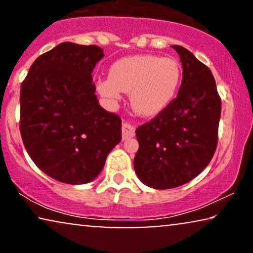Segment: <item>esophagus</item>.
I'll use <instances>...</instances> for the list:
<instances>
[{
    "label": "esophagus",
    "mask_w": 253,
    "mask_h": 253,
    "mask_svg": "<svg viewBox=\"0 0 253 253\" xmlns=\"http://www.w3.org/2000/svg\"><path fill=\"white\" fill-rule=\"evenodd\" d=\"M134 136V129L129 124L124 123L122 126V139L123 140H126V139H130V138H132Z\"/></svg>",
    "instance_id": "esophagus-1"
}]
</instances>
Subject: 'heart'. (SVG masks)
Listing matches in <instances>:
<instances>
[{"label":"heart","mask_w":253,"mask_h":253,"mask_svg":"<svg viewBox=\"0 0 253 253\" xmlns=\"http://www.w3.org/2000/svg\"><path fill=\"white\" fill-rule=\"evenodd\" d=\"M182 68L172 57L143 54L123 57L112 65L109 78L98 83V89L110 102L130 92V102L138 114L153 116L162 112L177 95Z\"/></svg>","instance_id":"b5f03b06"}]
</instances>
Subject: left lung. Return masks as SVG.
Segmentation results:
<instances>
[{
    "instance_id": "1",
    "label": "left lung",
    "mask_w": 253,
    "mask_h": 253,
    "mask_svg": "<svg viewBox=\"0 0 253 253\" xmlns=\"http://www.w3.org/2000/svg\"><path fill=\"white\" fill-rule=\"evenodd\" d=\"M182 62L178 94L150 122L136 130V174L153 189H172L198 176L217 145L221 98L205 64L182 46H171Z\"/></svg>"
}]
</instances>
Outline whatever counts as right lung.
I'll list each match as a JSON object with an SVG mask.
<instances>
[{
	"label": "right lung",
	"instance_id": "1",
	"mask_svg": "<svg viewBox=\"0 0 253 253\" xmlns=\"http://www.w3.org/2000/svg\"><path fill=\"white\" fill-rule=\"evenodd\" d=\"M101 48L62 42L40 55L20 86L19 129L37 167L67 184L100 174L121 141V117L99 105L92 71Z\"/></svg>",
	"mask_w": 253,
	"mask_h": 253
}]
</instances>
